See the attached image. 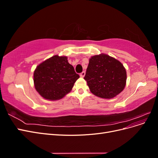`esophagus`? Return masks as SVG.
<instances>
[{
	"label": "esophagus",
	"mask_w": 158,
	"mask_h": 158,
	"mask_svg": "<svg viewBox=\"0 0 158 158\" xmlns=\"http://www.w3.org/2000/svg\"><path fill=\"white\" fill-rule=\"evenodd\" d=\"M85 71H83L82 73L80 74V76L81 77H82V78H84V76H85Z\"/></svg>",
	"instance_id": "1"
}]
</instances>
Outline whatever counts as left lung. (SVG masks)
<instances>
[{"instance_id":"left-lung-1","label":"left lung","mask_w":158,"mask_h":158,"mask_svg":"<svg viewBox=\"0 0 158 158\" xmlns=\"http://www.w3.org/2000/svg\"><path fill=\"white\" fill-rule=\"evenodd\" d=\"M84 80L94 95L111 99L125 88L127 72L120 61L102 53L91 56Z\"/></svg>"}]
</instances>
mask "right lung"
<instances>
[{
    "mask_svg": "<svg viewBox=\"0 0 158 158\" xmlns=\"http://www.w3.org/2000/svg\"><path fill=\"white\" fill-rule=\"evenodd\" d=\"M65 56L54 55L38 65L33 73L37 92L45 99H60L69 94L80 76Z\"/></svg>",
    "mask_w": 158,
    "mask_h": 158,
    "instance_id": "right-lung-1",
    "label": "right lung"
}]
</instances>
